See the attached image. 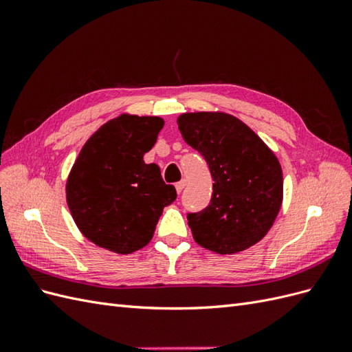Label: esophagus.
I'll return each mask as SVG.
<instances>
[{
  "instance_id": "1",
  "label": "esophagus",
  "mask_w": 352,
  "mask_h": 352,
  "mask_svg": "<svg viewBox=\"0 0 352 352\" xmlns=\"http://www.w3.org/2000/svg\"><path fill=\"white\" fill-rule=\"evenodd\" d=\"M185 185H186V180H185V179H182V180H180V182H177V184H176V190H177V194L182 192L184 188H185Z\"/></svg>"
}]
</instances>
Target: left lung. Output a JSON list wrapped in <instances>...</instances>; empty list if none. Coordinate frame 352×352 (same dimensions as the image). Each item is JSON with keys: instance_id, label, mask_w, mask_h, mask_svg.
Segmentation results:
<instances>
[{"instance_id": "left-lung-1", "label": "left lung", "mask_w": 352, "mask_h": 352, "mask_svg": "<svg viewBox=\"0 0 352 352\" xmlns=\"http://www.w3.org/2000/svg\"><path fill=\"white\" fill-rule=\"evenodd\" d=\"M177 124L185 142L206 158L214 180L208 207L188 214L195 242L223 255L252 247L270 230L282 206L278 157L235 116L185 113Z\"/></svg>"}]
</instances>
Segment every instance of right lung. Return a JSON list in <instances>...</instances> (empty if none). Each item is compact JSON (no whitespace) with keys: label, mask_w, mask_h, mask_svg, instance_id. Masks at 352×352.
Wrapping results in <instances>:
<instances>
[{"label":"right lung","mask_w":352,"mask_h":352,"mask_svg":"<svg viewBox=\"0 0 352 352\" xmlns=\"http://www.w3.org/2000/svg\"><path fill=\"white\" fill-rule=\"evenodd\" d=\"M160 117L122 114L102 124L82 146L66 184L72 217L85 238L117 254L153 239L163 208L176 199L160 167L144 154L154 146Z\"/></svg>","instance_id":"right-lung-1"}]
</instances>
